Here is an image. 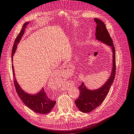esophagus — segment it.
Wrapping results in <instances>:
<instances>
[{
	"instance_id": "esophagus-1",
	"label": "esophagus",
	"mask_w": 134,
	"mask_h": 134,
	"mask_svg": "<svg viewBox=\"0 0 134 134\" xmlns=\"http://www.w3.org/2000/svg\"><path fill=\"white\" fill-rule=\"evenodd\" d=\"M69 71V67L68 66H63L59 68L58 71V73H59V75H62V74H66L68 73V72Z\"/></svg>"
}]
</instances>
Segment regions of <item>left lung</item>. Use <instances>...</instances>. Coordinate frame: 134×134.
<instances>
[{
    "label": "left lung",
    "mask_w": 134,
    "mask_h": 134,
    "mask_svg": "<svg viewBox=\"0 0 134 134\" xmlns=\"http://www.w3.org/2000/svg\"><path fill=\"white\" fill-rule=\"evenodd\" d=\"M94 21L97 24L96 28V40L110 46L113 51V68L110 75L107 81L100 88L96 90H90L82 83L79 87L80 94L75 104L81 112L90 113L100 106L104 101L113 84L116 72L115 64V51L111 38L110 36L105 24L101 20L94 18Z\"/></svg>",
    "instance_id": "1"
}]
</instances>
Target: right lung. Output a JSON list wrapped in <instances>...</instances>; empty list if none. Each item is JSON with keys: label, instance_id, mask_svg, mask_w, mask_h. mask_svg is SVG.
Returning a JSON list of instances; mask_svg holds the SVG:
<instances>
[{"label": "right lung", "instance_id": "add662e5", "mask_svg": "<svg viewBox=\"0 0 134 134\" xmlns=\"http://www.w3.org/2000/svg\"><path fill=\"white\" fill-rule=\"evenodd\" d=\"M28 24L29 22H27L23 25L21 31H20L18 36H17L15 41L12 50V61L13 60V56L16 51L17 45H18V44L20 42V40L21 39L23 34L24 33L26 25ZM12 68L13 76V82H14L16 91L24 104L33 111L39 113V114H45L50 113L54 108L55 105L56 101L51 100L50 98H49L46 92H44L43 88H42V90H41L40 92L36 94H30L26 93L20 87L19 84L16 80L14 68H13V66L12 64Z\"/></svg>", "mask_w": 134, "mask_h": 134}]
</instances>
